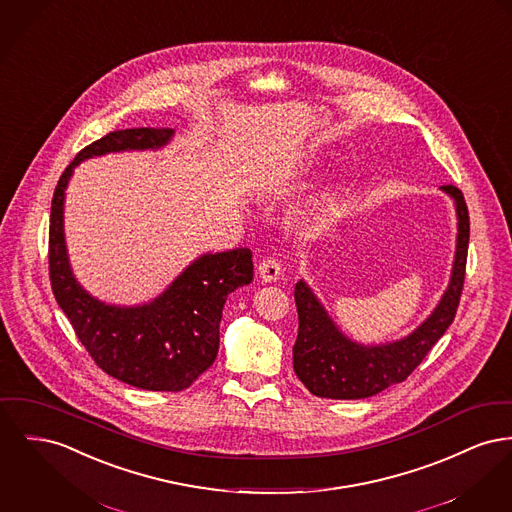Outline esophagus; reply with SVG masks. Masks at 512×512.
Listing matches in <instances>:
<instances>
[{"instance_id": "obj_1", "label": "esophagus", "mask_w": 512, "mask_h": 512, "mask_svg": "<svg viewBox=\"0 0 512 512\" xmlns=\"http://www.w3.org/2000/svg\"><path fill=\"white\" fill-rule=\"evenodd\" d=\"M282 274V265L276 257H267L259 263V276L265 280V282H276Z\"/></svg>"}]
</instances>
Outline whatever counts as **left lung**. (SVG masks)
<instances>
[{
  "mask_svg": "<svg viewBox=\"0 0 512 512\" xmlns=\"http://www.w3.org/2000/svg\"><path fill=\"white\" fill-rule=\"evenodd\" d=\"M443 191L454 199L458 214L451 284L431 317L410 336L379 346L356 344L336 329L307 284L301 280L296 284L294 298L300 331L294 344V371L311 394L321 398L356 400L402 383L451 327L464 288L470 216L458 187L443 185Z\"/></svg>",
  "mask_w": 512,
  "mask_h": 512,
  "instance_id": "1",
  "label": "left lung"
}]
</instances>
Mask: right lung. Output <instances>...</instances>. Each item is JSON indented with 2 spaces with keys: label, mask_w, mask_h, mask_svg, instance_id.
Wrapping results in <instances>:
<instances>
[{
  "label": "right lung",
  "mask_w": 512,
  "mask_h": 512,
  "mask_svg": "<svg viewBox=\"0 0 512 512\" xmlns=\"http://www.w3.org/2000/svg\"><path fill=\"white\" fill-rule=\"evenodd\" d=\"M172 135L168 127H135L94 141L63 170L50 212L48 269L58 305L104 373L145 391H183L211 367L218 354L222 307L228 294L253 280V253L240 247L203 255L151 303L106 305L73 278L63 240V197L81 160L106 152L158 149Z\"/></svg>",
  "instance_id": "right-lung-1"
}]
</instances>
